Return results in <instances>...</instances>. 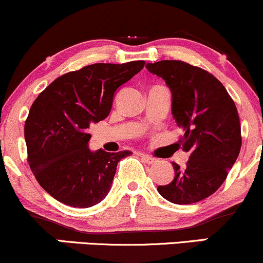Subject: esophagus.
Wrapping results in <instances>:
<instances>
[{"mask_svg": "<svg viewBox=\"0 0 263 263\" xmlns=\"http://www.w3.org/2000/svg\"><path fill=\"white\" fill-rule=\"evenodd\" d=\"M141 158L143 159V162L147 163V164H153V163L157 162L156 158H153V157L147 156V155H141Z\"/></svg>", "mask_w": 263, "mask_h": 263, "instance_id": "1", "label": "esophagus"}]
</instances>
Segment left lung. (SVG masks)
Masks as SVG:
<instances>
[{"mask_svg": "<svg viewBox=\"0 0 263 263\" xmlns=\"http://www.w3.org/2000/svg\"><path fill=\"white\" fill-rule=\"evenodd\" d=\"M149 73L162 78L172 93V115L184 131L179 143L189 153L185 167L172 163L174 178L157 186L168 201L197 203L220 188L241 148L237 108L214 75L182 60L147 63Z\"/></svg>", "mask_w": 263, "mask_h": 263, "instance_id": "obj_1", "label": "left lung"}]
</instances>
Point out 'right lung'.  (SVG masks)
<instances>
[{"label": "right lung", "instance_id": "obj_1", "mask_svg": "<svg viewBox=\"0 0 263 263\" xmlns=\"http://www.w3.org/2000/svg\"><path fill=\"white\" fill-rule=\"evenodd\" d=\"M143 65L137 60L84 66L54 80L33 102L25 125L29 167L60 203L90 208L106 198L117 163L132 152L91 151L87 129L106 119L116 90Z\"/></svg>", "mask_w": 263, "mask_h": 263}]
</instances>
